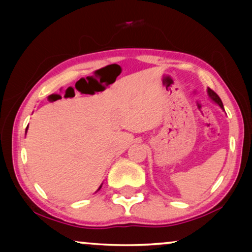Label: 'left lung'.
I'll list each match as a JSON object with an SVG mask.
<instances>
[{"instance_id": "8db88e82", "label": "left lung", "mask_w": 252, "mask_h": 252, "mask_svg": "<svg viewBox=\"0 0 252 252\" xmlns=\"http://www.w3.org/2000/svg\"><path fill=\"white\" fill-rule=\"evenodd\" d=\"M208 95H209V97L212 99L213 102L216 103V104H218L220 108H221L222 110H223V104H222V102H221V99H220V97L218 95L216 94L215 92L212 91V89H210V88H208ZM223 111H225V110H223Z\"/></svg>"}]
</instances>
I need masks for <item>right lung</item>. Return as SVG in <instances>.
I'll return each instance as SVG.
<instances>
[{
  "instance_id": "right-lung-1",
  "label": "right lung",
  "mask_w": 252,
  "mask_h": 252,
  "mask_svg": "<svg viewBox=\"0 0 252 252\" xmlns=\"http://www.w3.org/2000/svg\"><path fill=\"white\" fill-rule=\"evenodd\" d=\"M27 129H29V126H27V127H26V132H27ZM102 185H103V184H102ZM102 185H101V186H99V187H98V189H97V190H96V191H98V190H99V189H101V187H102Z\"/></svg>"
}]
</instances>
